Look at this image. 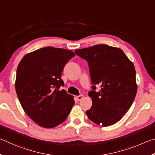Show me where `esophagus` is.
<instances>
[{"mask_svg":"<svg viewBox=\"0 0 155 155\" xmlns=\"http://www.w3.org/2000/svg\"><path fill=\"white\" fill-rule=\"evenodd\" d=\"M79 97H80V96H78V98H79Z\"/></svg>","mask_w":155,"mask_h":155,"instance_id":"obj_1","label":"esophagus"}]
</instances>
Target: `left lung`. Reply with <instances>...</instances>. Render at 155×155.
Instances as JSON below:
<instances>
[{
  "instance_id": "8db88e82",
  "label": "left lung",
  "mask_w": 155,
  "mask_h": 155,
  "mask_svg": "<svg viewBox=\"0 0 155 155\" xmlns=\"http://www.w3.org/2000/svg\"><path fill=\"white\" fill-rule=\"evenodd\" d=\"M74 55L46 47L26 54L18 64L16 93L24 112L40 127L53 128L63 123L75 104L72 94L61 88L62 72Z\"/></svg>"
}]
</instances>
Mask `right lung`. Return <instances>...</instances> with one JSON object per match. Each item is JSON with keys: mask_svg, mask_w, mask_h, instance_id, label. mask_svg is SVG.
<instances>
[{"mask_svg": "<svg viewBox=\"0 0 155 155\" xmlns=\"http://www.w3.org/2000/svg\"><path fill=\"white\" fill-rule=\"evenodd\" d=\"M76 54L88 62L93 91L92 106L86 112L97 124L107 127L117 123L134 102L137 86L134 64L120 49L96 45ZM100 84L97 92L95 85Z\"/></svg>", "mask_w": 155, "mask_h": 155, "instance_id": "obj_1", "label": "right lung"}]
</instances>
